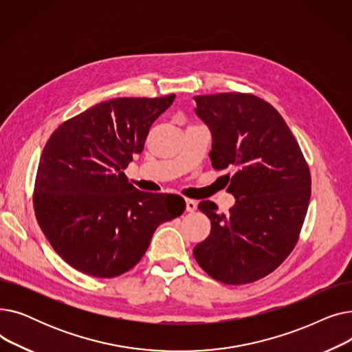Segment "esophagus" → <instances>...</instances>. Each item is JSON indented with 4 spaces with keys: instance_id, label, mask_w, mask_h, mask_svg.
<instances>
[{
    "instance_id": "34e87169",
    "label": "esophagus",
    "mask_w": 352,
    "mask_h": 352,
    "mask_svg": "<svg viewBox=\"0 0 352 352\" xmlns=\"http://www.w3.org/2000/svg\"><path fill=\"white\" fill-rule=\"evenodd\" d=\"M186 210L188 212H194L197 210V202L194 199H186Z\"/></svg>"
}]
</instances>
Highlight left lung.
<instances>
[{"label":"left lung","instance_id":"1","mask_svg":"<svg viewBox=\"0 0 352 352\" xmlns=\"http://www.w3.org/2000/svg\"><path fill=\"white\" fill-rule=\"evenodd\" d=\"M197 117L211 133L215 170L230 168L228 214L211 201L198 210L211 232L194 247L198 265L231 285L254 283L289 255L307 214L311 175L298 142L272 105L241 92L194 97Z\"/></svg>","mask_w":352,"mask_h":352}]
</instances>
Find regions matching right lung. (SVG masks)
Wrapping results in <instances>:
<instances>
[{
	"label": "right lung",
	"mask_w": 352,
	"mask_h": 352,
	"mask_svg": "<svg viewBox=\"0 0 352 352\" xmlns=\"http://www.w3.org/2000/svg\"><path fill=\"white\" fill-rule=\"evenodd\" d=\"M174 98L104 101L61 124L47 141L34 210L51 247L72 268L97 278L126 272L157 227L186 210L181 197L138 191L124 174Z\"/></svg>",
	"instance_id": "right-lung-1"
}]
</instances>
